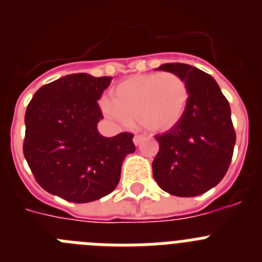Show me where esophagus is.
<instances>
[{
    "label": "esophagus",
    "mask_w": 262,
    "mask_h": 262,
    "mask_svg": "<svg viewBox=\"0 0 262 262\" xmlns=\"http://www.w3.org/2000/svg\"><path fill=\"white\" fill-rule=\"evenodd\" d=\"M143 140H144V136H142V135L134 136V144H135V145H139L140 143L143 142Z\"/></svg>",
    "instance_id": "34e87169"
}]
</instances>
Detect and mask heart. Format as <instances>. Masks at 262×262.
<instances>
[{
    "instance_id": "b5f03b06",
    "label": "heart",
    "mask_w": 262,
    "mask_h": 262,
    "mask_svg": "<svg viewBox=\"0 0 262 262\" xmlns=\"http://www.w3.org/2000/svg\"><path fill=\"white\" fill-rule=\"evenodd\" d=\"M113 98L101 99L108 118L124 124L139 122L148 133L163 134L174 128L186 114L189 89L174 73H147L119 82Z\"/></svg>"
}]
</instances>
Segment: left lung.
I'll list each match as a JSON object with an SVG mask.
<instances>
[{
    "label": "left lung",
    "mask_w": 262,
    "mask_h": 262,
    "mask_svg": "<svg viewBox=\"0 0 262 262\" xmlns=\"http://www.w3.org/2000/svg\"><path fill=\"white\" fill-rule=\"evenodd\" d=\"M156 69L186 82L189 106L174 128L156 136L154 178L172 195H200L222 181L232 159L236 135L230 103L216 81L195 67L168 62Z\"/></svg>",
    "instance_id": "1"
}]
</instances>
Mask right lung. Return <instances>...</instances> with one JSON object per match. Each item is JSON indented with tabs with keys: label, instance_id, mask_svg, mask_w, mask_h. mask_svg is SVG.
I'll return each instance as SVG.
<instances>
[{
	"label": "right lung",
	"instance_id": "1",
	"mask_svg": "<svg viewBox=\"0 0 262 262\" xmlns=\"http://www.w3.org/2000/svg\"><path fill=\"white\" fill-rule=\"evenodd\" d=\"M113 77L64 76L34 94L25 115L23 154L46 191L75 203L107 195L120 180L122 164L135 151L133 134L105 138L98 101Z\"/></svg>",
	"mask_w": 262,
	"mask_h": 262
}]
</instances>
